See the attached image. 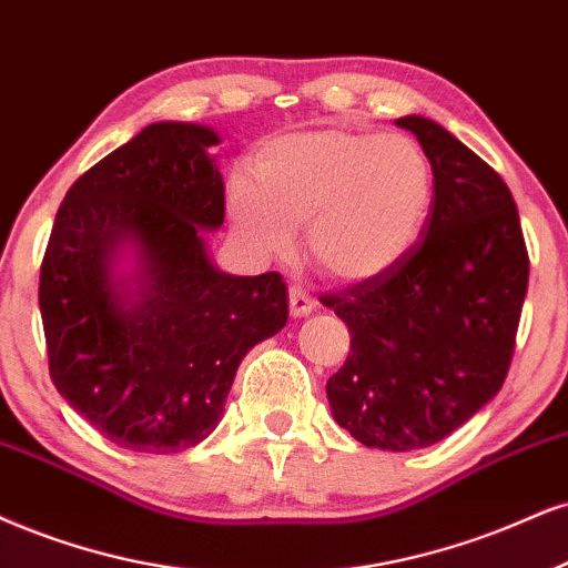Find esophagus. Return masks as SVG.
<instances>
[{"instance_id":"esophagus-1","label":"esophagus","mask_w":568,"mask_h":568,"mask_svg":"<svg viewBox=\"0 0 568 568\" xmlns=\"http://www.w3.org/2000/svg\"><path fill=\"white\" fill-rule=\"evenodd\" d=\"M313 307H316V300L303 286H292L290 290V311L295 318H305L311 316Z\"/></svg>"}]
</instances>
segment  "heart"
<instances>
[{
    "label": "heart",
    "mask_w": 568,
    "mask_h": 568,
    "mask_svg": "<svg viewBox=\"0 0 568 568\" xmlns=\"http://www.w3.org/2000/svg\"><path fill=\"white\" fill-rule=\"evenodd\" d=\"M244 179L226 186V215L247 250L284 255L305 226L307 257L337 282L395 268L422 240L434 168L410 136L311 129L273 136Z\"/></svg>",
    "instance_id": "obj_1"
}]
</instances>
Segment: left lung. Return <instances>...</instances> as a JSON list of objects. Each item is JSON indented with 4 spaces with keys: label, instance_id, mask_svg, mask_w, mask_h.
<instances>
[{
    "label": "left lung",
    "instance_id": "obj_1",
    "mask_svg": "<svg viewBox=\"0 0 568 568\" xmlns=\"http://www.w3.org/2000/svg\"><path fill=\"white\" fill-rule=\"evenodd\" d=\"M395 123L432 160V215L395 268L324 297L349 328L326 397L358 443L408 453L445 439L500 392L529 255L510 189L477 152L432 118Z\"/></svg>",
    "mask_w": 568,
    "mask_h": 568
}]
</instances>
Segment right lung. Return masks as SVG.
<instances>
[{
  "label": "right lung",
  "mask_w": 568,
  "mask_h": 568,
  "mask_svg": "<svg viewBox=\"0 0 568 568\" xmlns=\"http://www.w3.org/2000/svg\"><path fill=\"white\" fill-rule=\"evenodd\" d=\"M219 131L160 121L68 189L39 278L49 374L70 408L131 453L213 434L244 355L290 316L276 271L219 268Z\"/></svg>",
  "instance_id": "right-lung-1"
}]
</instances>
